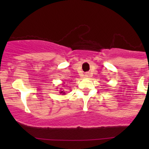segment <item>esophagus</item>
Masks as SVG:
<instances>
[{
    "instance_id": "esophagus-1",
    "label": "esophagus",
    "mask_w": 149,
    "mask_h": 149,
    "mask_svg": "<svg viewBox=\"0 0 149 149\" xmlns=\"http://www.w3.org/2000/svg\"><path fill=\"white\" fill-rule=\"evenodd\" d=\"M88 76H89V75H88V73H86V76H87V77H88Z\"/></svg>"
}]
</instances>
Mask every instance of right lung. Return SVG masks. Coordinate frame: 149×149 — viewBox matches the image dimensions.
Returning a JSON list of instances; mask_svg holds the SVG:
<instances>
[{
    "label": "right lung",
    "instance_id": "add662e5",
    "mask_svg": "<svg viewBox=\"0 0 149 149\" xmlns=\"http://www.w3.org/2000/svg\"><path fill=\"white\" fill-rule=\"evenodd\" d=\"M63 86H64L63 84ZM59 93H60V94H62L63 95H65V94H66L65 92V91H60Z\"/></svg>",
    "mask_w": 149,
    "mask_h": 149
}]
</instances>
